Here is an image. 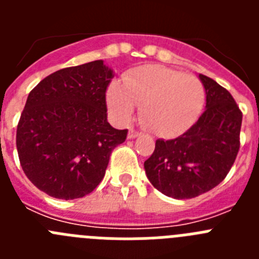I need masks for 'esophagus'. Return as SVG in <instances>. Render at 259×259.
Returning <instances> with one entry per match:
<instances>
[{"label":"esophagus","mask_w":259,"mask_h":259,"mask_svg":"<svg viewBox=\"0 0 259 259\" xmlns=\"http://www.w3.org/2000/svg\"><path fill=\"white\" fill-rule=\"evenodd\" d=\"M137 136H140V132H137L136 130L131 128V130H130V132H128V139H136Z\"/></svg>","instance_id":"esophagus-1"}]
</instances>
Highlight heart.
I'll use <instances>...</instances> for the list:
<instances>
[{
	"instance_id": "1",
	"label": "heart",
	"mask_w": 259,
	"mask_h": 259,
	"mask_svg": "<svg viewBox=\"0 0 259 259\" xmlns=\"http://www.w3.org/2000/svg\"><path fill=\"white\" fill-rule=\"evenodd\" d=\"M106 101L116 122H130L136 105H141L143 124L159 136L174 137L197 120L205 102V88L193 75L148 65L130 71L123 77V84H111Z\"/></svg>"
}]
</instances>
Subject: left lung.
Wrapping results in <instances>:
<instances>
[{"mask_svg": "<svg viewBox=\"0 0 259 259\" xmlns=\"http://www.w3.org/2000/svg\"><path fill=\"white\" fill-rule=\"evenodd\" d=\"M206 109L188 131L155 141L144 162L153 187L176 200L197 197L223 182L240 149L242 113L227 89L200 74Z\"/></svg>", "mask_w": 259, "mask_h": 259, "instance_id": "left-lung-1", "label": "left lung"}]
</instances>
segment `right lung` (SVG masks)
<instances>
[{
  "instance_id": "obj_1",
  "label": "right lung",
  "mask_w": 259,
  "mask_h": 259,
  "mask_svg": "<svg viewBox=\"0 0 259 259\" xmlns=\"http://www.w3.org/2000/svg\"><path fill=\"white\" fill-rule=\"evenodd\" d=\"M104 61L62 68L32 89L17 128L20 166L32 184L59 200L91 193L128 130L107 122Z\"/></svg>"
}]
</instances>
